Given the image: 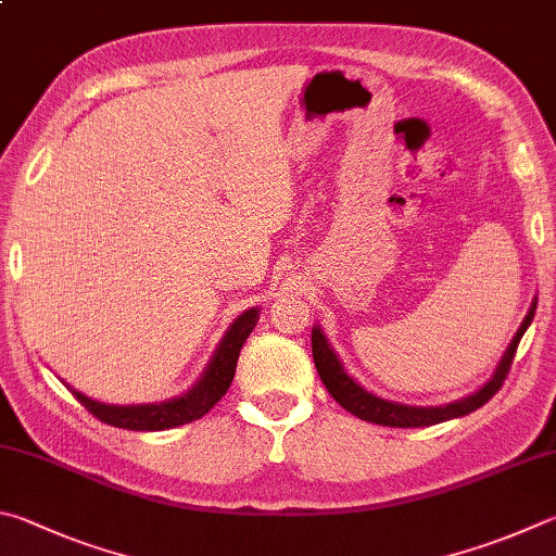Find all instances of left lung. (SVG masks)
<instances>
[{"mask_svg": "<svg viewBox=\"0 0 556 556\" xmlns=\"http://www.w3.org/2000/svg\"><path fill=\"white\" fill-rule=\"evenodd\" d=\"M532 316H534V304H532L528 316H525L520 330L516 332V338H513L506 357L501 359L496 375H493V379L486 383V387L477 393H471V396H467V399L450 403V406H440V408L401 406V403L383 401V399L375 396V393L362 389L357 381H352V377L345 375V369H342L336 352L330 350L328 340L320 332V328H313V332H311L313 362H316L318 377L323 383H326L330 396L336 399L342 408L350 410L352 416H357L359 420H367V422H377V426H389V428H426V426H435V422H442V420L467 416V413L481 408L483 403L493 399V393L503 387V381H506V377H508L513 357H516V350H518V342L522 338V332L528 330V326L532 323Z\"/></svg>", "mask_w": 556, "mask_h": 556, "instance_id": "1", "label": "left lung"}]
</instances>
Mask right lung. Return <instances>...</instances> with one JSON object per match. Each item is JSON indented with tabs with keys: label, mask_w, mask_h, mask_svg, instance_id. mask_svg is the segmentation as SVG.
I'll return each instance as SVG.
<instances>
[{
	"label": "right lung",
	"mask_w": 556,
	"mask_h": 556,
	"mask_svg": "<svg viewBox=\"0 0 556 556\" xmlns=\"http://www.w3.org/2000/svg\"><path fill=\"white\" fill-rule=\"evenodd\" d=\"M255 323H257V308H250L233 323V326H230L228 336L224 338V342H220L214 359H211L204 379H201L197 387L181 399L167 401V403H153V406H106V403L87 399L85 393H79L75 389L70 391H73V396L83 403L94 418L106 422V426L124 428V430H167V428L185 426V422L206 416V413L226 396L230 381L236 377L240 350H243L248 336L252 332V328H255Z\"/></svg>",
	"instance_id": "add662e5"
}]
</instances>
